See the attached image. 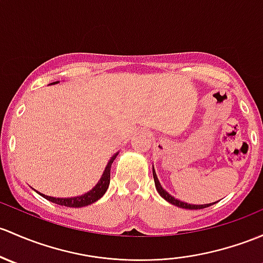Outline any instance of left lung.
Returning <instances> with one entry per match:
<instances>
[{
  "instance_id": "1",
  "label": "left lung",
  "mask_w": 263,
  "mask_h": 263,
  "mask_svg": "<svg viewBox=\"0 0 263 263\" xmlns=\"http://www.w3.org/2000/svg\"><path fill=\"white\" fill-rule=\"evenodd\" d=\"M153 174H154L155 186H156V189H157V192H159V194L161 195V197L164 198L165 200H167L168 203L174 204V205L180 206V208H184V209H203V208H208V206H211V205H213V204H214V203H212V204H204V205H193V204H187V203H184V201L178 200V199L171 197V195L168 194L167 192H165V190L162 189L161 184H160V181H159V179H157L156 174H155L154 168H153Z\"/></svg>"
}]
</instances>
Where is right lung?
<instances>
[{
	"label": "right lung",
	"instance_id": "obj_1",
	"mask_svg": "<svg viewBox=\"0 0 263 263\" xmlns=\"http://www.w3.org/2000/svg\"><path fill=\"white\" fill-rule=\"evenodd\" d=\"M115 159H116V155L109 160L108 165L106 166V170H104L103 175H102L101 180L98 181V184H97L90 192L85 193L84 195H81V197H76V198H52V197H48V195L40 194V193H39V194L43 195L44 198L52 201V203L59 204V205L71 206V208H81V206L89 205V204L95 203V201L98 200L99 198L103 197L104 193H106L107 189H108L109 180H110V166H112V162Z\"/></svg>",
	"mask_w": 263,
	"mask_h": 263
}]
</instances>
